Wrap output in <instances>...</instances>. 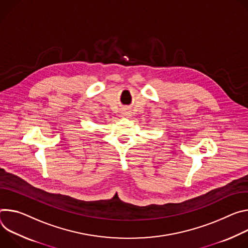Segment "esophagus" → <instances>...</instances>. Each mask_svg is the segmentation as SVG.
<instances>
[{
  "label": "esophagus",
  "instance_id": "obj_1",
  "mask_svg": "<svg viewBox=\"0 0 248 248\" xmlns=\"http://www.w3.org/2000/svg\"><path fill=\"white\" fill-rule=\"evenodd\" d=\"M121 115H122V117H125V118H128L131 116L130 111H128V110H124V111L121 113Z\"/></svg>",
  "mask_w": 248,
  "mask_h": 248
}]
</instances>
